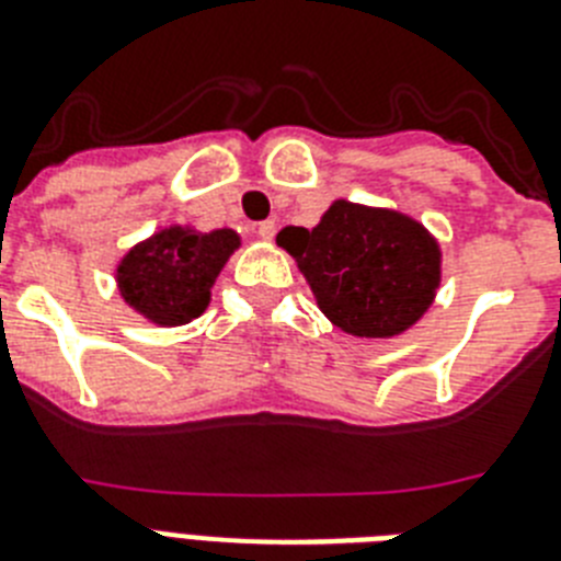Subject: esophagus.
Instances as JSON below:
<instances>
[{"label":"esophagus","instance_id":"1","mask_svg":"<svg viewBox=\"0 0 561 561\" xmlns=\"http://www.w3.org/2000/svg\"><path fill=\"white\" fill-rule=\"evenodd\" d=\"M256 237L262 239V242H271V239L276 237V222H271V219H267V222H259L256 225Z\"/></svg>","mask_w":561,"mask_h":561}]
</instances>
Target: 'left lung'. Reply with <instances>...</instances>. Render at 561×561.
I'll return each instance as SVG.
<instances>
[{"instance_id":"left-lung-1","label":"left lung","mask_w":561,"mask_h":561,"mask_svg":"<svg viewBox=\"0 0 561 561\" xmlns=\"http://www.w3.org/2000/svg\"><path fill=\"white\" fill-rule=\"evenodd\" d=\"M276 242L296 259L324 317L351 336L408 331L439 288V244L397 210L339 199L317 228H285Z\"/></svg>"}]
</instances>
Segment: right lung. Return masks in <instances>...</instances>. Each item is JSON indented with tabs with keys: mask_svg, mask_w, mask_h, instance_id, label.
<instances>
[{
	"mask_svg": "<svg viewBox=\"0 0 561 561\" xmlns=\"http://www.w3.org/2000/svg\"><path fill=\"white\" fill-rule=\"evenodd\" d=\"M239 248L233 230L164 228L125 253L116 267L122 299L162 328L187 324L210 302L216 276Z\"/></svg>",
	"mask_w": 561,
	"mask_h": 561,
	"instance_id": "add662e5",
	"label": "right lung"
}]
</instances>
